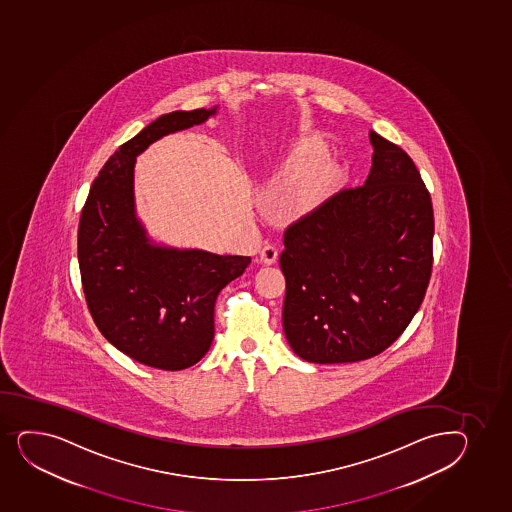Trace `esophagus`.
I'll return each instance as SVG.
<instances>
[{"label":"esophagus","instance_id":"obj_1","mask_svg":"<svg viewBox=\"0 0 512 512\" xmlns=\"http://www.w3.org/2000/svg\"><path fill=\"white\" fill-rule=\"evenodd\" d=\"M279 259V250L272 243H267L262 250H260V262L265 265H274Z\"/></svg>","mask_w":512,"mask_h":512}]
</instances>
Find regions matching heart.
Wrapping results in <instances>:
<instances>
[{"instance_id":"b5f03b06","label":"heart","mask_w":512,"mask_h":512,"mask_svg":"<svg viewBox=\"0 0 512 512\" xmlns=\"http://www.w3.org/2000/svg\"><path fill=\"white\" fill-rule=\"evenodd\" d=\"M323 152L325 145L318 138H301L270 177L265 196L272 203L276 201L275 215L281 220L294 221L311 215L335 193L338 171L328 160H317Z\"/></svg>"}]
</instances>
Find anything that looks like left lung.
I'll list each match as a JSON object with an SVG mask.
<instances>
[{
	"mask_svg": "<svg viewBox=\"0 0 512 512\" xmlns=\"http://www.w3.org/2000/svg\"><path fill=\"white\" fill-rule=\"evenodd\" d=\"M372 169L284 233L282 326L313 363L360 362L391 347L418 313L433 269L435 218L413 159L369 133Z\"/></svg>",
	"mask_w": 512,
	"mask_h": 512,
	"instance_id": "8db88e82",
	"label": "left lung"
}]
</instances>
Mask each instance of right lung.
Listing matches in <instances>:
<instances>
[{
    "label": "right lung",
    "mask_w": 512,
    "mask_h": 512,
    "mask_svg": "<svg viewBox=\"0 0 512 512\" xmlns=\"http://www.w3.org/2000/svg\"><path fill=\"white\" fill-rule=\"evenodd\" d=\"M215 113L216 106L172 111L123 143L94 179L79 220L77 259L94 323L113 347L154 369H187L206 355L216 297L250 264L240 255L154 245L135 215L137 155Z\"/></svg>",
    "instance_id": "obj_1"
}]
</instances>
